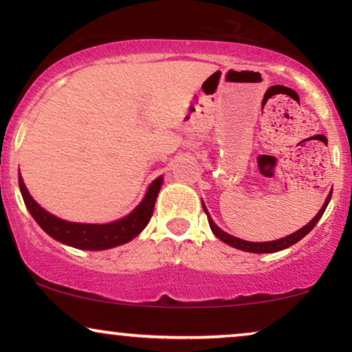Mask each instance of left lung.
I'll return each instance as SVG.
<instances>
[{"instance_id": "8db88e82", "label": "left lung", "mask_w": 352, "mask_h": 352, "mask_svg": "<svg viewBox=\"0 0 352 352\" xmlns=\"http://www.w3.org/2000/svg\"><path fill=\"white\" fill-rule=\"evenodd\" d=\"M331 199V192L329 194V197L325 199V204L322 208L319 210V213H317L312 221H309L305 228H301L300 230H296V232H293L290 235H287V237L283 239H278V240H272V242H247V240H242V239H237L234 237V235H229L228 232H224V230H221L218 226L213 223V219L210 218L208 214V210L205 208L204 205V211L208 216V223H210V228L213 230V234L218 237L219 240H223L224 243L230 245V247L234 248H239V250H243V252H248V253H274V252H280V250H285L288 247H292V245H295L296 242H300V240L307 235L312 230V228L319 223V219L322 218V214H324V211L327 208V205H329V201Z\"/></svg>"}]
</instances>
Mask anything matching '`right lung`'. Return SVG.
Segmentation results:
<instances>
[{
	"instance_id": "add662e5",
	"label": "right lung",
	"mask_w": 352,
	"mask_h": 352,
	"mask_svg": "<svg viewBox=\"0 0 352 352\" xmlns=\"http://www.w3.org/2000/svg\"><path fill=\"white\" fill-rule=\"evenodd\" d=\"M163 177L158 176L155 181L148 186L147 194L144 197L141 204L134 208L131 213L124 218L113 221L109 224H83V223H70L56 218L54 214L47 213L43 210L32 195L28 194L25 184H23L21 175H19V187H21L23 201H25L27 210L30 211L33 219L36 221L38 226L45 230L47 235L57 242L70 245L74 248L80 250H107L118 247L129 242L136 237L138 234L142 232L148 221L153 214V206L158 192H160Z\"/></svg>"
}]
</instances>
